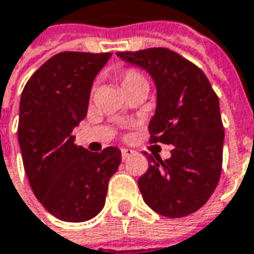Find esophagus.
Instances as JSON below:
<instances>
[{"label": "esophagus", "mask_w": 254, "mask_h": 254, "mask_svg": "<svg viewBox=\"0 0 254 254\" xmlns=\"http://www.w3.org/2000/svg\"><path fill=\"white\" fill-rule=\"evenodd\" d=\"M134 154V150L131 149H122V157H123V160H126V158H128L129 155Z\"/></svg>", "instance_id": "34e87169"}]
</instances>
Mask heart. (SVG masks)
<instances>
[{"label":"heart","instance_id":"obj_1","mask_svg":"<svg viewBox=\"0 0 254 254\" xmlns=\"http://www.w3.org/2000/svg\"><path fill=\"white\" fill-rule=\"evenodd\" d=\"M118 79H119L120 86L123 90L128 88H132V86H136L139 84H147L146 82V78L142 75V74L135 70V68H128V70H125L123 73H120L118 75Z\"/></svg>","mask_w":254,"mask_h":254}]
</instances>
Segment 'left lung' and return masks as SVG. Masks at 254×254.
Instances as JSON below:
<instances>
[{"label":"left lung","mask_w":254,"mask_h":254,"mask_svg":"<svg viewBox=\"0 0 254 254\" xmlns=\"http://www.w3.org/2000/svg\"><path fill=\"white\" fill-rule=\"evenodd\" d=\"M116 55L154 79L157 107L149 142L173 145L165 161L146 153L149 168L138 179L143 200L166 218L190 215L207 203L221 177L225 131L219 99L200 68L172 50L154 47Z\"/></svg>","instance_id":"left-lung-1"}]
</instances>
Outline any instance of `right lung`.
<instances>
[{
  "label": "right lung",
  "instance_id": "add662e5",
  "mask_svg": "<svg viewBox=\"0 0 254 254\" xmlns=\"http://www.w3.org/2000/svg\"><path fill=\"white\" fill-rule=\"evenodd\" d=\"M111 55L57 54L32 74L21 93L17 135L24 169L38 200L61 221L97 215L122 162L118 147L92 153L75 145L73 135L88 112L94 77Z\"/></svg>",
  "mask_w": 254,
  "mask_h": 254
}]
</instances>
